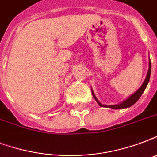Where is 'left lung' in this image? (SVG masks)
<instances>
[{
  "mask_svg": "<svg viewBox=\"0 0 157 157\" xmlns=\"http://www.w3.org/2000/svg\"><path fill=\"white\" fill-rule=\"evenodd\" d=\"M151 61L149 60V68H148V71H147V74L146 78H145V81H144V83L141 86V87L138 90L135 92L134 94H133L131 96H129V98L125 99L124 102H122L121 103H120V104L117 105H103L100 102H98V100L97 99V98L94 95V94L93 90H92V94H93V97L94 98V99L96 100V102L98 103V104L100 106V107H110V108H112V109H122V108H127V107H131L132 105H134V103H136L137 101L139 100V98L141 97V95L143 94V93L145 90V89H146L147 86V84L149 82V80H150V76H151Z\"/></svg>",
  "mask_w": 157,
  "mask_h": 157,
  "instance_id": "obj_1",
  "label": "left lung"
}]
</instances>
